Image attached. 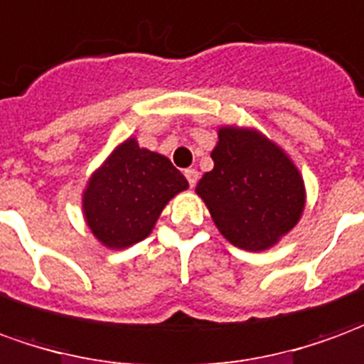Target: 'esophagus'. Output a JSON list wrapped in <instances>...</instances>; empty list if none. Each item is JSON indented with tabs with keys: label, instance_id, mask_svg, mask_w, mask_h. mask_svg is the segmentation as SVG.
<instances>
[{
	"label": "esophagus",
	"instance_id": "34e87169",
	"mask_svg": "<svg viewBox=\"0 0 364 364\" xmlns=\"http://www.w3.org/2000/svg\"><path fill=\"white\" fill-rule=\"evenodd\" d=\"M184 176H186L190 188H194L196 182H198V178H200V172H198L196 168H186L184 170Z\"/></svg>",
	"mask_w": 364,
	"mask_h": 364
}]
</instances>
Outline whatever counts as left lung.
I'll list each match as a JSON object with an SVG mask.
<instances>
[{
    "instance_id": "1",
    "label": "left lung",
    "mask_w": 364,
    "mask_h": 364,
    "mask_svg": "<svg viewBox=\"0 0 364 364\" xmlns=\"http://www.w3.org/2000/svg\"><path fill=\"white\" fill-rule=\"evenodd\" d=\"M213 168L196 186L219 233L245 251H267L288 235L306 208L300 170L252 127L223 125L211 151Z\"/></svg>"
}]
</instances>
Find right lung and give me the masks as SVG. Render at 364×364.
Returning a JSON list of instances; mask_svg holds the SVG:
<instances>
[{
	"mask_svg": "<svg viewBox=\"0 0 364 364\" xmlns=\"http://www.w3.org/2000/svg\"><path fill=\"white\" fill-rule=\"evenodd\" d=\"M188 180L164 154L129 136L90 176L82 194L86 225L107 249H127L151 235L164 205Z\"/></svg>",
	"mask_w": 364,
	"mask_h": 364,
	"instance_id": "1",
	"label": "right lung"
}]
</instances>
